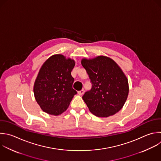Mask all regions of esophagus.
I'll list each match as a JSON object with an SVG mask.
<instances>
[{"mask_svg": "<svg viewBox=\"0 0 161 161\" xmlns=\"http://www.w3.org/2000/svg\"><path fill=\"white\" fill-rule=\"evenodd\" d=\"M84 89H82V90L79 91H78V94H79V95H80V96L83 95V94H84Z\"/></svg>", "mask_w": 161, "mask_h": 161, "instance_id": "esophagus-1", "label": "esophagus"}]
</instances>
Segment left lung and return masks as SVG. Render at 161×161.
<instances>
[{
    "label": "left lung",
    "instance_id": "obj_1",
    "mask_svg": "<svg viewBox=\"0 0 161 161\" xmlns=\"http://www.w3.org/2000/svg\"><path fill=\"white\" fill-rule=\"evenodd\" d=\"M81 64L92 84L91 89L82 96L90 111L98 117H108L118 112L129 91L127 78L119 67L104 56L84 58Z\"/></svg>",
    "mask_w": 161,
    "mask_h": 161
}]
</instances>
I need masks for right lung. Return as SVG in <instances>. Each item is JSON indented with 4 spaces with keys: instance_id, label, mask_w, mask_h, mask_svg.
Returning <instances> with one entry per match:
<instances>
[{
    "instance_id": "1",
    "label": "right lung",
    "mask_w": 161,
    "mask_h": 161,
    "mask_svg": "<svg viewBox=\"0 0 161 161\" xmlns=\"http://www.w3.org/2000/svg\"><path fill=\"white\" fill-rule=\"evenodd\" d=\"M75 62L62 55L50 57L41 67L34 84V94L42 109L53 115L66 111L77 91L71 72Z\"/></svg>"
}]
</instances>
